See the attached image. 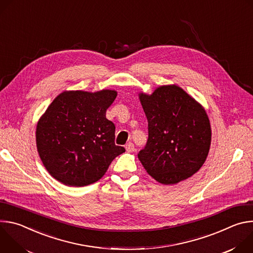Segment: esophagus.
Instances as JSON below:
<instances>
[{
	"label": "esophagus",
	"mask_w": 253,
	"mask_h": 253,
	"mask_svg": "<svg viewBox=\"0 0 253 253\" xmlns=\"http://www.w3.org/2000/svg\"><path fill=\"white\" fill-rule=\"evenodd\" d=\"M125 148H126V151L127 152H133L134 151V144L132 142H128L126 145H125Z\"/></svg>",
	"instance_id": "34e87169"
}]
</instances>
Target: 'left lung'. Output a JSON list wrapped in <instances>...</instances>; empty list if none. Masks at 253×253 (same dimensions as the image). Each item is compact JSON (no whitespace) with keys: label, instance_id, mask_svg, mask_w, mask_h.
Wrapping results in <instances>:
<instances>
[{"label":"left lung","instance_id":"1","mask_svg":"<svg viewBox=\"0 0 253 253\" xmlns=\"http://www.w3.org/2000/svg\"><path fill=\"white\" fill-rule=\"evenodd\" d=\"M148 121V140L138 158L156 181L176 184L196 173L206 160L211 128L204 108L176 85L139 94Z\"/></svg>","mask_w":253,"mask_h":253}]
</instances>
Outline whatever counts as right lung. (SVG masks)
<instances>
[{
	"mask_svg": "<svg viewBox=\"0 0 253 253\" xmlns=\"http://www.w3.org/2000/svg\"><path fill=\"white\" fill-rule=\"evenodd\" d=\"M116 96L114 90L65 91L40 118L36 129L38 153L59 182L76 187L92 184L125 152L115 145V125L106 118Z\"/></svg>",
	"mask_w": 253,
	"mask_h": 253,
	"instance_id": "1",
	"label": "right lung"
}]
</instances>
